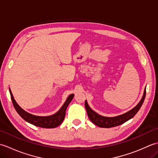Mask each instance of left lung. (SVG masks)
<instances>
[{
  "mask_svg": "<svg viewBox=\"0 0 158 158\" xmlns=\"http://www.w3.org/2000/svg\"><path fill=\"white\" fill-rule=\"evenodd\" d=\"M145 94L146 88L144 90L143 96L141 100H140V102L137 104V105L136 106L134 107L132 109L130 110L129 111L123 113L122 115H119L115 117H110L99 115V114L96 113L94 110H93L90 108V106H89L86 100L85 102V106L89 118L93 123H94L95 125L98 126L100 127H112L119 126L121 124L125 123L127 121H128L129 119H132L137 113V112L139 111L140 107H141L144 102V100H145Z\"/></svg>",
  "mask_w": 158,
  "mask_h": 158,
  "instance_id": "left-lung-1",
  "label": "left lung"
}]
</instances>
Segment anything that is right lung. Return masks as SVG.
<instances>
[{
    "mask_svg": "<svg viewBox=\"0 0 158 158\" xmlns=\"http://www.w3.org/2000/svg\"><path fill=\"white\" fill-rule=\"evenodd\" d=\"M9 92L10 94H11L13 105L14 106V108L15 109L16 111L18 112L19 115L27 122L36 126L44 127V128H54V127H58L62 123L63 120L65 117L66 110L67 106H69L70 102H71V100H73L74 97L73 94L69 95L61 108L60 109L58 112L53 114V115L49 116H36L26 112V110L22 109L21 107L18 105V104L16 102L15 100L13 98V96L12 94V92L10 88Z\"/></svg>",
    "mask_w": 158,
    "mask_h": 158,
    "instance_id": "obj_1",
    "label": "right lung"
}]
</instances>
